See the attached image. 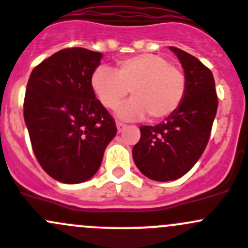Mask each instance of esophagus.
Here are the masks:
<instances>
[{
	"label": "esophagus",
	"instance_id": "34e87169",
	"mask_svg": "<svg viewBox=\"0 0 248 248\" xmlns=\"http://www.w3.org/2000/svg\"><path fill=\"white\" fill-rule=\"evenodd\" d=\"M115 125H117V130L119 134L123 133V131L125 130V128H126L125 124H123V123H119V122H117V124H115Z\"/></svg>",
	"mask_w": 248,
	"mask_h": 248
}]
</instances>
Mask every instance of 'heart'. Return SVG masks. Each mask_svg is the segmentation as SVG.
I'll return each instance as SVG.
<instances>
[{"instance_id": "1", "label": "heart", "mask_w": 248, "mask_h": 248, "mask_svg": "<svg viewBox=\"0 0 248 248\" xmlns=\"http://www.w3.org/2000/svg\"><path fill=\"white\" fill-rule=\"evenodd\" d=\"M96 97L108 109L117 108L130 90V101L118 109L123 120H161L173 114L186 93V77L167 58L153 53L119 61L114 70L101 65L90 79Z\"/></svg>"}]
</instances>
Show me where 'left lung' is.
<instances>
[{
  "mask_svg": "<svg viewBox=\"0 0 248 248\" xmlns=\"http://www.w3.org/2000/svg\"><path fill=\"white\" fill-rule=\"evenodd\" d=\"M183 65L186 93L178 109L157 125L140 126V141L133 147L139 170L155 181L185 175L203 153L218 108L211 70L187 52L170 46Z\"/></svg>",
  "mask_w": 248,
  "mask_h": 248,
  "instance_id": "obj_1",
  "label": "left lung"
}]
</instances>
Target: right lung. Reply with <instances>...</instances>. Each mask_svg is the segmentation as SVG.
Returning <instances> with one entry per match:
<instances>
[{
  "instance_id": "1",
  "label": "right lung",
  "mask_w": 248,
  "mask_h": 248,
  "mask_svg": "<svg viewBox=\"0 0 248 248\" xmlns=\"http://www.w3.org/2000/svg\"><path fill=\"white\" fill-rule=\"evenodd\" d=\"M102 57L81 47L64 48L30 74L25 125L40 166L60 183L79 184L93 178L117 134L114 120L96 100L90 84Z\"/></svg>"
}]
</instances>
